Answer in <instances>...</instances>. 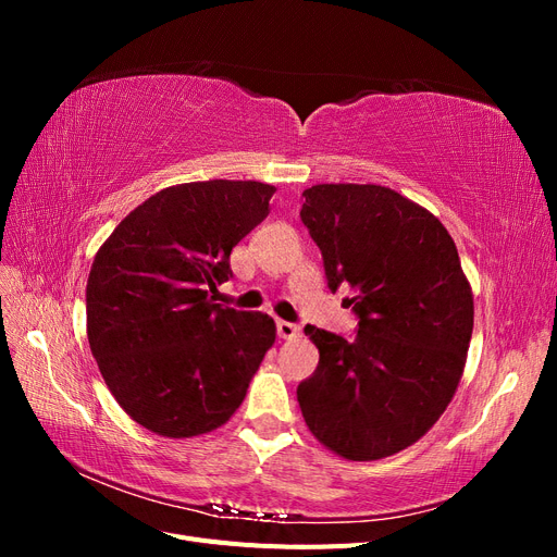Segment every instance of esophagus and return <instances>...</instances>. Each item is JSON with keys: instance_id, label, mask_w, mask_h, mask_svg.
<instances>
[{"instance_id": "esophagus-1", "label": "esophagus", "mask_w": 557, "mask_h": 557, "mask_svg": "<svg viewBox=\"0 0 557 557\" xmlns=\"http://www.w3.org/2000/svg\"><path fill=\"white\" fill-rule=\"evenodd\" d=\"M276 332H278L281 339H295V336H299V325L288 323V320H278Z\"/></svg>"}]
</instances>
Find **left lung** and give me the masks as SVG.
Segmentation results:
<instances>
[{"label":"left lung","mask_w":557,"mask_h":557,"mask_svg":"<svg viewBox=\"0 0 557 557\" xmlns=\"http://www.w3.org/2000/svg\"><path fill=\"white\" fill-rule=\"evenodd\" d=\"M301 223L323 252L330 290H352L356 339L305 327L320 360L297 387L315 440L346 460L416 444L446 411L465 372L474 295L448 230L374 183L305 190Z\"/></svg>","instance_id":"8db88e82"}]
</instances>
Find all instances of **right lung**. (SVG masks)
<instances>
[{
  "label": "right lung",
  "mask_w": 557,
  "mask_h": 557,
  "mask_svg": "<svg viewBox=\"0 0 557 557\" xmlns=\"http://www.w3.org/2000/svg\"><path fill=\"white\" fill-rule=\"evenodd\" d=\"M274 185L195 181L129 211L99 246L88 342L111 395L146 430L190 440L225 425L276 342L274 318L213 305L230 252L269 215Z\"/></svg>",
  "instance_id": "right-lung-1"
}]
</instances>
